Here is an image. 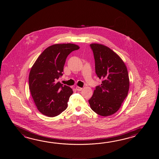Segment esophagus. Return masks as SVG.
<instances>
[{"label":"esophagus","mask_w":159,"mask_h":159,"mask_svg":"<svg viewBox=\"0 0 159 159\" xmlns=\"http://www.w3.org/2000/svg\"><path fill=\"white\" fill-rule=\"evenodd\" d=\"M75 89H76L77 91H81L82 89V88H80V87H79V86H77V87L75 88Z\"/></svg>","instance_id":"34e87169"}]
</instances>
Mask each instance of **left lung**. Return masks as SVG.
Wrapping results in <instances>:
<instances>
[{
    "mask_svg": "<svg viewBox=\"0 0 159 159\" xmlns=\"http://www.w3.org/2000/svg\"><path fill=\"white\" fill-rule=\"evenodd\" d=\"M90 47L94 56L95 73L102 81L89 102L95 113L107 116L118 111L127 96L129 73L122 58L110 48L97 43L90 44Z\"/></svg>",
    "mask_w": 159,
    "mask_h": 159,
    "instance_id": "1",
    "label": "left lung"
}]
</instances>
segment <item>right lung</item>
I'll return each mask as SVG.
<instances>
[{"mask_svg": "<svg viewBox=\"0 0 159 159\" xmlns=\"http://www.w3.org/2000/svg\"><path fill=\"white\" fill-rule=\"evenodd\" d=\"M79 48L70 43L52 45L42 52L32 66L29 88L38 110L44 115L54 117L67 108L73 91L57 80L63 75L68 55Z\"/></svg>", "mask_w": 159, "mask_h": 159, "instance_id": "add662e5", "label": "right lung"}]
</instances>
